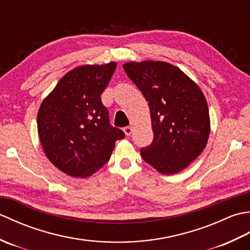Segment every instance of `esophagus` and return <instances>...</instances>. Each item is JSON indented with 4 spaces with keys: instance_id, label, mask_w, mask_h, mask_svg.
<instances>
[{
    "instance_id": "esophagus-1",
    "label": "esophagus",
    "mask_w": 250,
    "mask_h": 250,
    "mask_svg": "<svg viewBox=\"0 0 250 250\" xmlns=\"http://www.w3.org/2000/svg\"><path fill=\"white\" fill-rule=\"evenodd\" d=\"M124 131H125V134L126 136H129L132 134V132H133V128H132V126H125V128H124Z\"/></svg>"
}]
</instances>
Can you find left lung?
I'll return each mask as SVG.
<instances>
[{"instance_id": "obj_1", "label": "left lung", "mask_w": 250, "mask_h": 250, "mask_svg": "<svg viewBox=\"0 0 250 250\" xmlns=\"http://www.w3.org/2000/svg\"><path fill=\"white\" fill-rule=\"evenodd\" d=\"M124 68L150 109L153 140L141 149L142 158L161 174L183 171L208 141L210 120L203 92L167 62H128Z\"/></svg>"}]
</instances>
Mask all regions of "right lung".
Segmentation results:
<instances>
[{
    "instance_id": "1",
    "label": "right lung",
    "mask_w": 250,
    "mask_h": 250,
    "mask_svg": "<svg viewBox=\"0 0 250 250\" xmlns=\"http://www.w3.org/2000/svg\"><path fill=\"white\" fill-rule=\"evenodd\" d=\"M117 63L82 65L66 73L37 113V132L49 161L72 177L91 176L109 160L125 133L109 124L101 101Z\"/></svg>"
}]
</instances>
